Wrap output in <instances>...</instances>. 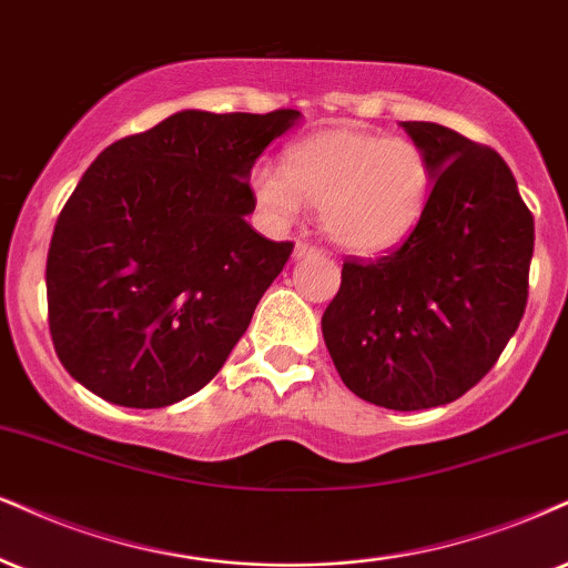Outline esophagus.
<instances>
[{
    "mask_svg": "<svg viewBox=\"0 0 568 568\" xmlns=\"http://www.w3.org/2000/svg\"><path fill=\"white\" fill-rule=\"evenodd\" d=\"M316 252H318L316 244H311V242H305V240H297V242H295V257L316 255Z\"/></svg>",
    "mask_w": 568,
    "mask_h": 568,
    "instance_id": "esophagus-1",
    "label": "esophagus"
}]
</instances>
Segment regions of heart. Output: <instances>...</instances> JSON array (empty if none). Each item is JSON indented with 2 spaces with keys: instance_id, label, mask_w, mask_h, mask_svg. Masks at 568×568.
I'll list each match as a JSON object with an SVG mask.
<instances>
[{
  "instance_id": "1",
  "label": "heart",
  "mask_w": 568,
  "mask_h": 568,
  "mask_svg": "<svg viewBox=\"0 0 568 568\" xmlns=\"http://www.w3.org/2000/svg\"><path fill=\"white\" fill-rule=\"evenodd\" d=\"M250 186L273 221H292L305 202L321 210V226L342 250L384 255L426 215L434 168L410 139L324 129L292 144L282 168H255Z\"/></svg>"
}]
</instances>
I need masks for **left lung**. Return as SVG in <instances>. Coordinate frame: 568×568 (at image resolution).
I'll list each match as a JSON object with an SVG mask.
<instances>
[{"instance_id":"obj_1","label":"left lung","mask_w":568,"mask_h":568,"mask_svg":"<svg viewBox=\"0 0 568 568\" xmlns=\"http://www.w3.org/2000/svg\"><path fill=\"white\" fill-rule=\"evenodd\" d=\"M403 129L434 168L429 207L389 255L347 257L321 328L347 389L424 410L466 395L519 328L535 219L493 146L439 123Z\"/></svg>"}]
</instances>
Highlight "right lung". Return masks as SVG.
Segmentation results:
<instances>
[{
  "label": "right lung",
  "mask_w": 568,
  "mask_h": 568,
  "mask_svg": "<svg viewBox=\"0 0 568 568\" xmlns=\"http://www.w3.org/2000/svg\"><path fill=\"white\" fill-rule=\"evenodd\" d=\"M297 118L184 110L89 165L47 255L49 334L75 382L165 408L219 374L295 247L244 215L252 165Z\"/></svg>",
  "instance_id": "1"
}]
</instances>
